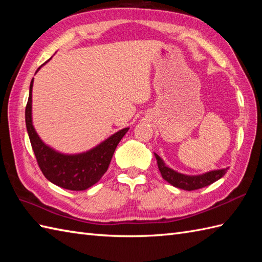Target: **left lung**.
Returning <instances> with one entry per match:
<instances>
[{
  "mask_svg": "<svg viewBox=\"0 0 262 262\" xmlns=\"http://www.w3.org/2000/svg\"><path fill=\"white\" fill-rule=\"evenodd\" d=\"M154 155H155V159L158 161L159 170L161 172V174H162L163 179L165 181H168L170 185L188 191L196 190V189H200V188L211 185L213 182L221 179V178L226 173L227 169H229L226 168V169L213 170V171L206 172V173H203V174L188 176V174L179 173V172L169 168V166H166L164 161L161 159L157 153H154Z\"/></svg>",
  "mask_w": 262,
  "mask_h": 262,
  "instance_id": "8db88e82",
  "label": "left lung"
}]
</instances>
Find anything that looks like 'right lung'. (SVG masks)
Segmentation results:
<instances>
[{"mask_svg":"<svg viewBox=\"0 0 262 262\" xmlns=\"http://www.w3.org/2000/svg\"><path fill=\"white\" fill-rule=\"evenodd\" d=\"M32 86L33 79L30 82L29 98L26 107V126L39 168L46 179L54 185L74 191L85 190L101 179L108 170L117 145L129 128L115 133L86 152L64 154L55 151L41 141L32 125Z\"/></svg>","mask_w":262,"mask_h":262,"instance_id":"right-lung-1","label":"right lung"}]
</instances>
